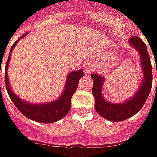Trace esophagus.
Instances as JSON below:
<instances>
[{"label": "esophagus", "instance_id": "esophagus-1", "mask_svg": "<svg viewBox=\"0 0 157 157\" xmlns=\"http://www.w3.org/2000/svg\"><path fill=\"white\" fill-rule=\"evenodd\" d=\"M86 71H91V68H86Z\"/></svg>", "mask_w": 157, "mask_h": 157}]
</instances>
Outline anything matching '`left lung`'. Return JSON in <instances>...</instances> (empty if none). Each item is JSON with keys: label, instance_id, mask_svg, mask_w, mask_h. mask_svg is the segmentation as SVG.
Returning <instances> with one entry per match:
<instances>
[{"label": "left lung", "instance_id": "left-lung-1", "mask_svg": "<svg viewBox=\"0 0 157 157\" xmlns=\"http://www.w3.org/2000/svg\"><path fill=\"white\" fill-rule=\"evenodd\" d=\"M129 42L140 52L141 67L144 72V80L140 90L131 99L122 104H112L106 101L101 94L102 85L105 79L98 74L91 75V77L94 80L93 95L95 99V109L98 115L111 121L126 120L139 112L147 100L152 86V66L146 44L140 37L136 36L131 37Z\"/></svg>", "mask_w": 157, "mask_h": 157}]
</instances>
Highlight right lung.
<instances>
[{
	"label": "right lung",
	"instance_id": "obj_1",
	"mask_svg": "<svg viewBox=\"0 0 157 157\" xmlns=\"http://www.w3.org/2000/svg\"><path fill=\"white\" fill-rule=\"evenodd\" d=\"M25 35L26 34H24L20 36V38H23ZM17 42V40L15 41L13 45L12 46L10 55H11L12 50L16 46ZM10 55L6 61V70H5L6 87L10 98L13 102V104L17 107V109L27 118L38 121V122H42V123L55 122L65 117L71 109V98L78 87L79 81L84 75L83 71L81 70L78 71H72L68 75L67 80H66L67 82L65 85L64 91L63 94L61 95V97L56 101L48 103V104H42V105L28 104L27 102L23 101L19 98H17L12 92L9 86V81L7 77V66H8L10 60Z\"/></svg>",
	"mask_w": 157,
	"mask_h": 157
}]
</instances>
